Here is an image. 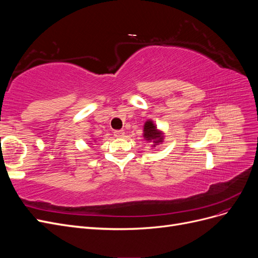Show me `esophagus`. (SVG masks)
Returning <instances> with one entry per match:
<instances>
[{"label": "esophagus", "instance_id": "34e87169", "mask_svg": "<svg viewBox=\"0 0 258 258\" xmlns=\"http://www.w3.org/2000/svg\"><path fill=\"white\" fill-rule=\"evenodd\" d=\"M123 135H124V131L123 130H116V131H114V136L116 138H122Z\"/></svg>", "mask_w": 258, "mask_h": 258}]
</instances>
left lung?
Returning <instances> with one entry per match:
<instances>
[{"mask_svg":"<svg viewBox=\"0 0 258 258\" xmlns=\"http://www.w3.org/2000/svg\"><path fill=\"white\" fill-rule=\"evenodd\" d=\"M143 138L147 143H152L151 147H156L163 142L165 134L157 128L152 119H147L143 126Z\"/></svg>","mask_w":258,"mask_h":258,"instance_id":"left-lung-1","label":"left lung"}]
</instances>
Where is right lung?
<instances>
[{
  "mask_svg": "<svg viewBox=\"0 0 258 258\" xmlns=\"http://www.w3.org/2000/svg\"><path fill=\"white\" fill-rule=\"evenodd\" d=\"M93 142H96V140H93Z\"/></svg>",
  "mask_w": 258,
  "mask_h": 258,
  "instance_id": "obj_1",
  "label": "right lung"
}]
</instances>
